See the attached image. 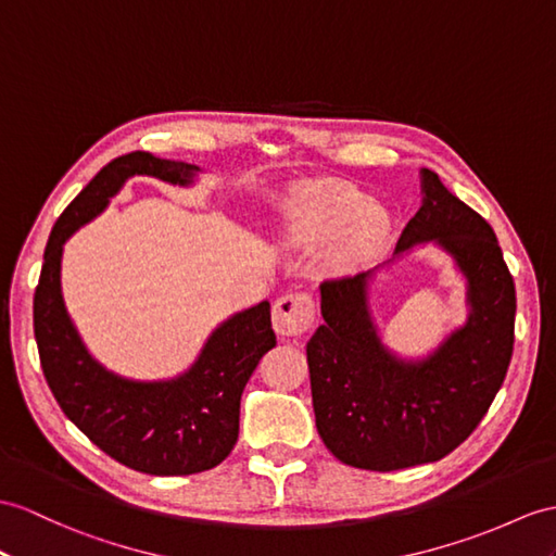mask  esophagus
<instances>
[{
	"mask_svg": "<svg viewBox=\"0 0 556 556\" xmlns=\"http://www.w3.org/2000/svg\"><path fill=\"white\" fill-rule=\"evenodd\" d=\"M316 318L314 296L308 292H288L274 304V330L280 337L304 334Z\"/></svg>",
	"mask_w": 556,
	"mask_h": 556,
	"instance_id": "esophagus-1",
	"label": "esophagus"
}]
</instances>
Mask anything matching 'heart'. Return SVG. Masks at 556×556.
Wrapping results in <instances>:
<instances>
[{
	"label": "heart",
	"instance_id": "obj_1",
	"mask_svg": "<svg viewBox=\"0 0 556 556\" xmlns=\"http://www.w3.org/2000/svg\"><path fill=\"white\" fill-rule=\"evenodd\" d=\"M387 212L370 205L358 186L346 181H311L296 191L286 214V242L316 248L334 230L332 260L349 266L368 256L387 233Z\"/></svg>",
	"mask_w": 556,
	"mask_h": 556
}]
</instances>
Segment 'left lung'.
Masks as SVG:
<instances>
[{
    "mask_svg": "<svg viewBox=\"0 0 556 556\" xmlns=\"http://www.w3.org/2000/svg\"><path fill=\"white\" fill-rule=\"evenodd\" d=\"M422 207L396 256L437 242L467 280L469 316L425 358L384 346L368 274L320 282L323 325L306 344L316 429L344 465L394 471L453 453L489 413L514 349L517 290L489 222L422 169Z\"/></svg>",
    "mask_w": 556,
    "mask_h": 556,
    "instance_id": "left-lung-1",
    "label": "left lung"
}]
</instances>
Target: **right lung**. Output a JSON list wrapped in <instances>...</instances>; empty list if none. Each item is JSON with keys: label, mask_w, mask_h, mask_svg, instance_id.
I'll return each mask as SVG.
<instances>
[{"label": "right lung", "mask_w": 556, "mask_h": 556, "mask_svg": "<svg viewBox=\"0 0 556 556\" xmlns=\"http://www.w3.org/2000/svg\"><path fill=\"white\" fill-rule=\"evenodd\" d=\"M200 169L146 151L115 157L63 210L49 236L33 318L39 363L65 417L129 469L186 477L212 469L238 441L240 396L256 363L276 346L270 304L224 320L184 375L160 382L119 377L93 358L67 316L61 292L65 240L99 216L129 176L191 186Z\"/></svg>", "instance_id": "obj_1"}]
</instances>
